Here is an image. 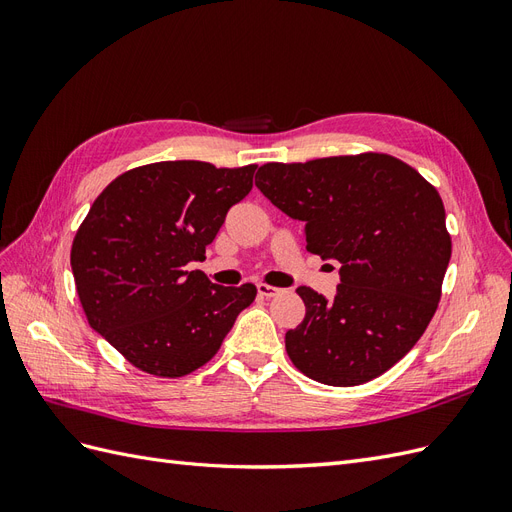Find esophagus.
Instances as JSON below:
<instances>
[{
  "label": "esophagus",
  "instance_id": "obj_1",
  "mask_svg": "<svg viewBox=\"0 0 512 512\" xmlns=\"http://www.w3.org/2000/svg\"><path fill=\"white\" fill-rule=\"evenodd\" d=\"M256 290H258V294H260V297H265V299L277 297V294H280V292H282L280 288H275V286H269V284H258V286H256Z\"/></svg>",
  "mask_w": 512,
  "mask_h": 512
}]
</instances>
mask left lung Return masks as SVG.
<instances>
[{
    "mask_svg": "<svg viewBox=\"0 0 512 512\" xmlns=\"http://www.w3.org/2000/svg\"><path fill=\"white\" fill-rule=\"evenodd\" d=\"M256 188L305 224V243L337 260L333 299L299 286L305 318L286 352L307 378L356 386L378 378L425 333L451 260L442 198L386 153L265 164Z\"/></svg>",
    "mask_w": 512,
    "mask_h": 512,
    "instance_id": "1",
    "label": "left lung"
}]
</instances>
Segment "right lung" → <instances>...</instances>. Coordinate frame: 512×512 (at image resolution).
<instances>
[{"label": "right lung", "mask_w": 512, "mask_h": 512, "mask_svg": "<svg viewBox=\"0 0 512 512\" xmlns=\"http://www.w3.org/2000/svg\"><path fill=\"white\" fill-rule=\"evenodd\" d=\"M256 164L177 160L138 166L102 190L70 252L89 327L153 376L179 378L220 350L256 286H215L188 271L226 213L252 190Z\"/></svg>", "instance_id": "obj_1"}]
</instances>
